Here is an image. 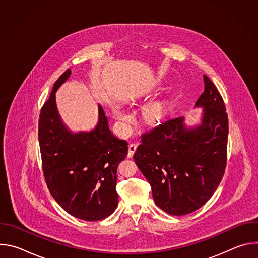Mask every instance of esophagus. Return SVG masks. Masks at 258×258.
Listing matches in <instances>:
<instances>
[{
	"label": "esophagus",
	"instance_id": "esophagus-1",
	"mask_svg": "<svg viewBox=\"0 0 258 258\" xmlns=\"http://www.w3.org/2000/svg\"><path fill=\"white\" fill-rule=\"evenodd\" d=\"M137 144H130L128 145V152H127V157L128 158H132L137 150Z\"/></svg>",
	"mask_w": 258,
	"mask_h": 258
}]
</instances>
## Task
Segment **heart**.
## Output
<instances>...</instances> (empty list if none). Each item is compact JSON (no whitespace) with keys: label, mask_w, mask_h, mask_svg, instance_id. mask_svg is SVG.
<instances>
[{"label":"heart","mask_w":258,"mask_h":258,"mask_svg":"<svg viewBox=\"0 0 258 258\" xmlns=\"http://www.w3.org/2000/svg\"><path fill=\"white\" fill-rule=\"evenodd\" d=\"M113 115L116 120H118L121 124L126 125L131 123L134 119L132 113L125 111L124 109L115 106L113 107ZM164 115V106L161 102H152L149 105H147L144 111V117L146 121L150 123H154L159 121Z\"/></svg>","instance_id":"b5f03b06"}]
</instances>
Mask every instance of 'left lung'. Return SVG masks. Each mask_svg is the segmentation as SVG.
<instances>
[{"mask_svg": "<svg viewBox=\"0 0 258 258\" xmlns=\"http://www.w3.org/2000/svg\"><path fill=\"white\" fill-rule=\"evenodd\" d=\"M204 92L195 103L201 122L188 127L182 116L168 118L142 135L134 154L149 181L156 205L171 215H185L203 206L222 180L229 135L224 100L204 75Z\"/></svg>", "mask_w": 258, "mask_h": 258, "instance_id": "8db88e82", "label": "left lung"}]
</instances>
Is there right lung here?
<instances>
[{
  "label": "right lung",
  "instance_id": "right-lung-1",
  "mask_svg": "<svg viewBox=\"0 0 258 258\" xmlns=\"http://www.w3.org/2000/svg\"><path fill=\"white\" fill-rule=\"evenodd\" d=\"M71 75L67 69L55 83L39 119V142L48 189L72 216L96 222L112 214L118 204L117 166L127 155V143L109 130L99 105L91 132L72 133L63 123L55 93Z\"/></svg>",
  "mask_w": 258,
  "mask_h": 258
}]
</instances>
